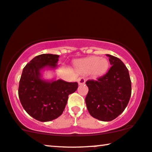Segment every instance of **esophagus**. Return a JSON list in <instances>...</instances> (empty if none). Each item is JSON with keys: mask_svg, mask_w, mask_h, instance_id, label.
Segmentation results:
<instances>
[{"mask_svg": "<svg viewBox=\"0 0 152 152\" xmlns=\"http://www.w3.org/2000/svg\"><path fill=\"white\" fill-rule=\"evenodd\" d=\"M77 82H78V84L79 85H83V84H85L86 80H85L84 78L80 77V78H79L78 80H77Z\"/></svg>", "mask_w": 152, "mask_h": 152, "instance_id": "34e87169", "label": "esophagus"}]
</instances>
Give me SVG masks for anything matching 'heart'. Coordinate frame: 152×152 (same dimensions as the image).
Listing matches in <instances>:
<instances>
[{
	"instance_id": "obj_1",
	"label": "heart",
	"mask_w": 152,
	"mask_h": 152,
	"mask_svg": "<svg viewBox=\"0 0 152 152\" xmlns=\"http://www.w3.org/2000/svg\"><path fill=\"white\" fill-rule=\"evenodd\" d=\"M109 61L105 58L97 56L88 57L77 61L75 68L82 73H91L93 77H99L107 72Z\"/></svg>"
}]
</instances>
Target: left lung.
I'll list each match as a JSON object with an SVG mask.
<instances>
[{
	"instance_id": "obj_1",
	"label": "left lung",
	"mask_w": 152,
	"mask_h": 152,
	"mask_svg": "<svg viewBox=\"0 0 152 152\" xmlns=\"http://www.w3.org/2000/svg\"><path fill=\"white\" fill-rule=\"evenodd\" d=\"M111 64L105 75L97 80L87 81L88 92L85 99L88 110L92 117L111 121L124 111L131 96L129 71L124 62L106 54Z\"/></svg>"
}]
</instances>
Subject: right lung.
I'll use <instances>...</instances> for the list:
<instances>
[{"mask_svg": "<svg viewBox=\"0 0 152 152\" xmlns=\"http://www.w3.org/2000/svg\"><path fill=\"white\" fill-rule=\"evenodd\" d=\"M58 55L42 54L35 57L23 69L19 82L18 96L25 110L35 119L47 122L62 114L69 95L78 88L77 82H67L43 77L45 71L57 69Z\"/></svg>", "mask_w": 152, "mask_h": 152, "instance_id": "add662e5", "label": "right lung"}]
</instances>
